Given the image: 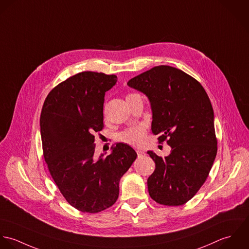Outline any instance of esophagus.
Here are the masks:
<instances>
[{
  "label": "esophagus",
  "mask_w": 249,
  "mask_h": 249,
  "mask_svg": "<svg viewBox=\"0 0 249 249\" xmlns=\"http://www.w3.org/2000/svg\"><path fill=\"white\" fill-rule=\"evenodd\" d=\"M137 154H138V157H139V158H142V157L145 156V153H144L143 151H142V150H138V151H137Z\"/></svg>",
  "instance_id": "esophagus-1"
}]
</instances>
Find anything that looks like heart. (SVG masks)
<instances>
[{
    "mask_svg": "<svg viewBox=\"0 0 249 249\" xmlns=\"http://www.w3.org/2000/svg\"><path fill=\"white\" fill-rule=\"evenodd\" d=\"M146 128L143 125H137L128 128L127 130L121 132L117 139L119 142H125L129 145L140 147L145 142Z\"/></svg>",
    "mask_w": 249,
    "mask_h": 249,
    "instance_id": "b5f03b06",
    "label": "heart"
}]
</instances>
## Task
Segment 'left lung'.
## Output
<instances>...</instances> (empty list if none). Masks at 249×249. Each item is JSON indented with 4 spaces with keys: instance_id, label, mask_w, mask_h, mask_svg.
Listing matches in <instances>:
<instances>
[{
    "instance_id": "8db88e82",
    "label": "left lung",
    "mask_w": 249,
    "mask_h": 249,
    "mask_svg": "<svg viewBox=\"0 0 249 249\" xmlns=\"http://www.w3.org/2000/svg\"><path fill=\"white\" fill-rule=\"evenodd\" d=\"M127 85L148 97L152 133L171 147L164 158L147 152L156 163L147 180L149 196L161 205H183L205 183L217 152L209 96L197 80L168 65L155 66Z\"/></svg>"
}]
</instances>
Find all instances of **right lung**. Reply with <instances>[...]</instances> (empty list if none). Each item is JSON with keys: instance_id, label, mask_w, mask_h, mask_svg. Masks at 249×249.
<instances>
[{"instance_id": "1", "label": "right lung", "mask_w": 249, "mask_h": 249, "mask_svg": "<svg viewBox=\"0 0 249 249\" xmlns=\"http://www.w3.org/2000/svg\"><path fill=\"white\" fill-rule=\"evenodd\" d=\"M117 82L115 75L84 71L54 87L40 115L42 149L51 176L60 194L75 209L99 213L118 198L120 178L138 155L117 143L100 157L95 134L104 128L105 93Z\"/></svg>"}]
</instances>
